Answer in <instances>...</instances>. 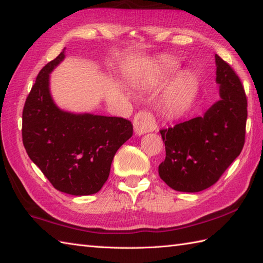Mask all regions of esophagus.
Wrapping results in <instances>:
<instances>
[{"instance_id": "esophagus-1", "label": "esophagus", "mask_w": 263, "mask_h": 263, "mask_svg": "<svg viewBox=\"0 0 263 263\" xmlns=\"http://www.w3.org/2000/svg\"><path fill=\"white\" fill-rule=\"evenodd\" d=\"M133 126H135V132L138 136H142L144 133L155 131L157 128L156 120L154 115L150 111H139L133 120Z\"/></svg>"}]
</instances>
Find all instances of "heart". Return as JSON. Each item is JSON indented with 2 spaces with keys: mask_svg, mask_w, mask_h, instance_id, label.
I'll use <instances>...</instances> for the list:
<instances>
[{
  "mask_svg": "<svg viewBox=\"0 0 263 263\" xmlns=\"http://www.w3.org/2000/svg\"><path fill=\"white\" fill-rule=\"evenodd\" d=\"M178 70V64L173 61H163L156 66L144 79L141 81L143 87L160 86L168 81ZM199 79L192 71H184L178 74L165 95V102L171 108L175 110H183L192 103L193 98L198 92Z\"/></svg>",
  "mask_w": 263,
  "mask_h": 263,
  "instance_id": "b5f03b06",
  "label": "heart"
}]
</instances>
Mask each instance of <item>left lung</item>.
Instances as JSON below:
<instances>
[{"label":"left lung","instance_id":"8db88e82","mask_svg":"<svg viewBox=\"0 0 263 263\" xmlns=\"http://www.w3.org/2000/svg\"><path fill=\"white\" fill-rule=\"evenodd\" d=\"M220 99L198 116L160 130L166 158L158 173L170 187L200 192L219 180L241 154L245 141L248 102L237 74L215 55Z\"/></svg>","mask_w":263,"mask_h":263}]
</instances>
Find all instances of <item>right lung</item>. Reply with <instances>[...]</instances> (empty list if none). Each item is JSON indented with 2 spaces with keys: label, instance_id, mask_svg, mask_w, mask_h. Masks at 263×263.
I'll return each instance as SVG.
<instances>
[{
  "label": "right lung",
  "instance_id": "1",
  "mask_svg": "<svg viewBox=\"0 0 263 263\" xmlns=\"http://www.w3.org/2000/svg\"><path fill=\"white\" fill-rule=\"evenodd\" d=\"M65 48L39 72L22 111V141L52 185L71 195L97 193L109 176L117 150L133 135L122 117L71 113L55 104L49 74Z\"/></svg>",
  "mask_w": 263,
  "mask_h": 263
}]
</instances>
